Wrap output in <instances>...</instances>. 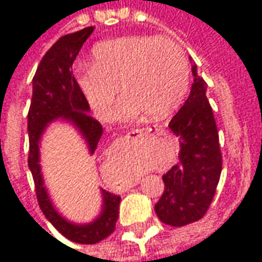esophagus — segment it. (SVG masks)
<instances>
[{
    "instance_id": "1",
    "label": "esophagus",
    "mask_w": 262,
    "mask_h": 262,
    "mask_svg": "<svg viewBox=\"0 0 262 262\" xmlns=\"http://www.w3.org/2000/svg\"><path fill=\"white\" fill-rule=\"evenodd\" d=\"M150 132H151L150 127H140V129H135V130L129 132V135H132V136H139V135H140V136H142V135L143 136H147Z\"/></svg>"
}]
</instances>
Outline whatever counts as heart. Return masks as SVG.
Returning a JSON list of instances; mask_svg holds the SVG:
<instances>
[{"label": "heart", "instance_id": "1", "mask_svg": "<svg viewBox=\"0 0 262 262\" xmlns=\"http://www.w3.org/2000/svg\"><path fill=\"white\" fill-rule=\"evenodd\" d=\"M77 85L92 112L106 119L115 109L119 120L136 119L146 114L161 119L176 111L187 95L189 64L182 48L172 39L123 36L97 45L90 67H78Z\"/></svg>", "mask_w": 262, "mask_h": 262}]
</instances>
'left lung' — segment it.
<instances>
[{"instance_id": "left-lung-1", "label": "left lung", "mask_w": 262, "mask_h": 262, "mask_svg": "<svg viewBox=\"0 0 262 262\" xmlns=\"http://www.w3.org/2000/svg\"><path fill=\"white\" fill-rule=\"evenodd\" d=\"M191 94L168 123L180 140L178 163L163 176L164 192L156 213L165 225L182 227L202 219L213 201L222 172L219 132L206 97V82L192 66Z\"/></svg>"}]
</instances>
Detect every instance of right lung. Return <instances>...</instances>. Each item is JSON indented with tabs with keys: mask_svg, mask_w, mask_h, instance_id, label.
<instances>
[{
	"mask_svg": "<svg viewBox=\"0 0 262 262\" xmlns=\"http://www.w3.org/2000/svg\"><path fill=\"white\" fill-rule=\"evenodd\" d=\"M94 31L88 26L74 33L64 35L49 49L39 63L33 77L32 101L28 112V132H29V157L35 192L43 214L57 230L69 240L80 244H95L111 236L116 229L119 216L120 196L102 191L103 210L101 216L90 225H73L63 219L50 202L48 192L43 187L40 165H39V140L49 122L64 118L71 120L88 142L91 154L95 151L98 142L102 136V126L88 114L90 105L77 85L71 66L82 45Z\"/></svg>",
	"mask_w": 262,
	"mask_h": 262,
	"instance_id": "1",
	"label": "right lung"
}]
</instances>
